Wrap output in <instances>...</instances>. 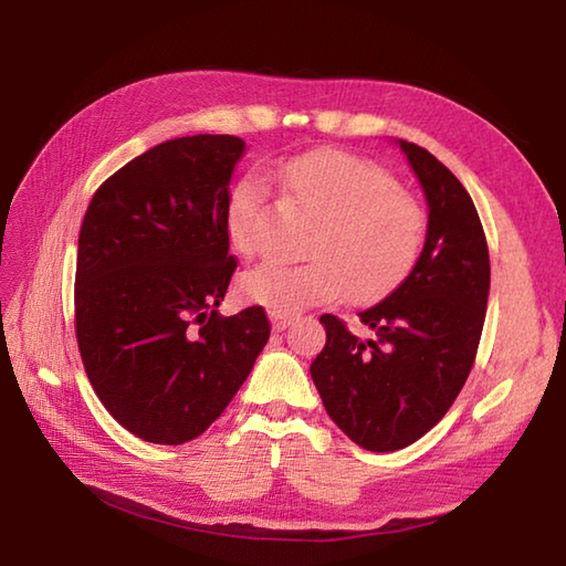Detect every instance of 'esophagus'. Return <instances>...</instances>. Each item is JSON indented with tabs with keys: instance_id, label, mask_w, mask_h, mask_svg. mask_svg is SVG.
Here are the masks:
<instances>
[{
	"instance_id": "34e87169",
	"label": "esophagus",
	"mask_w": 566,
	"mask_h": 566,
	"mask_svg": "<svg viewBox=\"0 0 566 566\" xmlns=\"http://www.w3.org/2000/svg\"><path fill=\"white\" fill-rule=\"evenodd\" d=\"M270 321H272V328H274V331H284L286 326L292 324L294 316H290V314H276V312H272V314H270Z\"/></svg>"
}]
</instances>
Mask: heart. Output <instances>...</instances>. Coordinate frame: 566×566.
Returning a JSON list of instances; mask_svg holds the SVG:
<instances>
[{"label":"heart","mask_w":566,"mask_h":566,"mask_svg":"<svg viewBox=\"0 0 566 566\" xmlns=\"http://www.w3.org/2000/svg\"><path fill=\"white\" fill-rule=\"evenodd\" d=\"M284 186L298 216L318 220L308 235L306 264L264 262L240 276V294L276 314L368 298L412 270L427 235V213L380 166L346 151L321 149L284 166ZM274 206L260 179H242L230 196L228 235L254 258L272 248Z\"/></svg>","instance_id":"heart-1"}]
</instances>
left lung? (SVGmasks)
Instances as JSON below:
<instances>
[{"label": "left lung", "instance_id": "1", "mask_svg": "<svg viewBox=\"0 0 566 566\" xmlns=\"http://www.w3.org/2000/svg\"><path fill=\"white\" fill-rule=\"evenodd\" d=\"M429 206L424 250L407 280L358 314L370 338L321 316L326 346L312 378L328 417L358 447L397 451L422 439L473 368L491 290L479 210L434 154L400 139Z\"/></svg>", "mask_w": 566, "mask_h": 566}]
</instances>
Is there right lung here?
I'll return each instance as SVG.
<instances>
[{
  "label": "right lung",
  "instance_id": "obj_1",
  "mask_svg": "<svg viewBox=\"0 0 566 566\" xmlns=\"http://www.w3.org/2000/svg\"><path fill=\"white\" fill-rule=\"evenodd\" d=\"M232 135L157 144L99 184L75 264V336L95 395L151 444L223 415L270 338L262 306L220 316L230 276Z\"/></svg>",
  "mask_w": 566,
  "mask_h": 566
}]
</instances>
